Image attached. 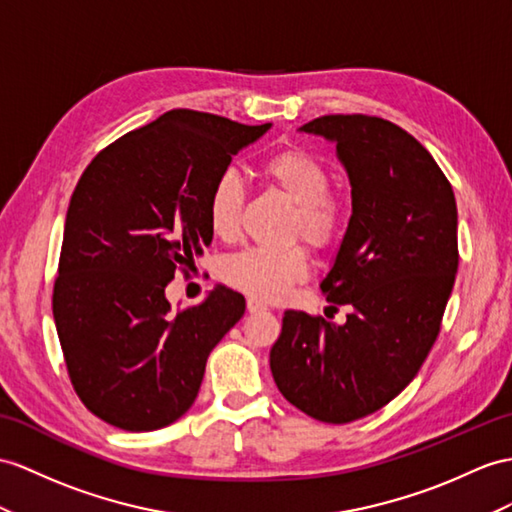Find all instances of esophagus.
Wrapping results in <instances>:
<instances>
[{
  "label": "esophagus",
  "instance_id": "obj_1",
  "mask_svg": "<svg viewBox=\"0 0 512 512\" xmlns=\"http://www.w3.org/2000/svg\"><path fill=\"white\" fill-rule=\"evenodd\" d=\"M247 310H249V313H263V310H267V304H263L256 297H249L247 299Z\"/></svg>",
  "mask_w": 512,
  "mask_h": 512
}]
</instances>
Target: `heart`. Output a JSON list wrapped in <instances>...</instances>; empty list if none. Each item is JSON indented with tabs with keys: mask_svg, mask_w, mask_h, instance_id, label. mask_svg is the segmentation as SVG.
Here are the masks:
<instances>
[{
	"mask_svg": "<svg viewBox=\"0 0 512 512\" xmlns=\"http://www.w3.org/2000/svg\"><path fill=\"white\" fill-rule=\"evenodd\" d=\"M263 176L295 204V232L315 247H328L339 239L343 228V204L330 189V173L323 162L302 147H282L263 162ZM245 186L239 173L221 171L206 197V217L210 232L223 241H232L239 232ZM308 254L304 247L243 249L230 256L221 267V276L234 289L256 299H280L293 284L308 276Z\"/></svg>",
	"mask_w": 512,
	"mask_h": 512,
	"instance_id": "heart-1",
	"label": "heart"
}]
</instances>
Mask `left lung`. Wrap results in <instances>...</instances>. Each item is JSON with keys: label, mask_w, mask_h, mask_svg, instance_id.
<instances>
[{"label": "left lung", "mask_w": 512, "mask_h": 512, "mask_svg": "<svg viewBox=\"0 0 512 512\" xmlns=\"http://www.w3.org/2000/svg\"><path fill=\"white\" fill-rule=\"evenodd\" d=\"M299 132L336 145L352 186V217L321 291L343 326L286 310L269 365L280 393L308 417L350 423L413 382L439 336L458 269L452 184L395 123L328 115Z\"/></svg>", "instance_id": "obj_1"}]
</instances>
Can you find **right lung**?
Returning a JSON list of instances; mask_svg holds the SVG:
<instances>
[{
	"label": "right lung",
	"instance_id": "1",
	"mask_svg": "<svg viewBox=\"0 0 512 512\" xmlns=\"http://www.w3.org/2000/svg\"><path fill=\"white\" fill-rule=\"evenodd\" d=\"M269 128L176 108L84 169L62 234L54 321L73 389L110 426L178 421L213 347L243 317L245 297L228 286L178 310L165 289L213 241L210 186Z\"/></svg>",
	"mask_w": 512,
	"mask_h": 512
}]
</instances>
